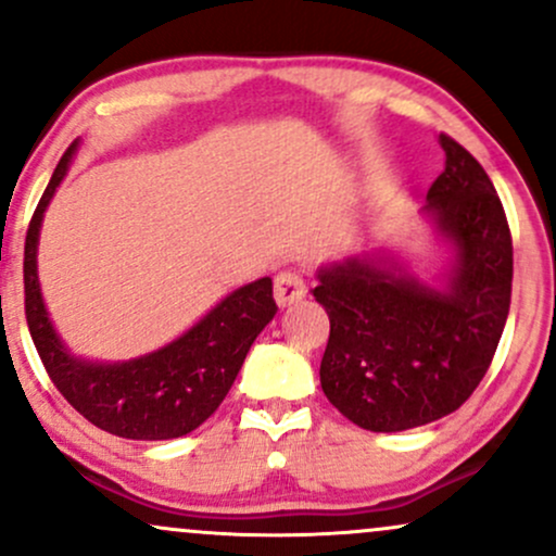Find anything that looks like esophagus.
<instances>
[{
	"mask_svg": "<svg viewBox=\"0 0 556 556\" xmlns=\"http://www.w3.org/2000/svg\"><path fill=\"white\" fill-rule=\"evenodd\" d=\"M303 295H305V282L300 274L282 271L274 277V298H277V303L282 305V308L298 303V300H303Z\"/></svg>",
	"mask_w": 556,
	"mask_h": 556,
	"instance_id": "34e87169",
	"label": "esophagus"
}]
</instances>
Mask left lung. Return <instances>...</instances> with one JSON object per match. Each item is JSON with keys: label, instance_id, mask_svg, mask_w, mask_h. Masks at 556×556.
Instances as JSON below:
<instances>
[{"label": "left lung", "instance_id": "left-lung-1", "mask_svg": "<svg viewBox=\"0 0 556 556\" xmlns=\"http://www.w3.org/2000/svg\"><path fill=\"white\" fill-rule=\"evenodd\" d=\"M444 169L426 212L452 245L444 287L387 264L344 258L318 269L329 314L321 389L368 431H405L455 413L486 376L513 295V235L494 185L470 151L439 136Z\"/></svg>", "mask_w": 556, "mask_h": 556}]
</instances>
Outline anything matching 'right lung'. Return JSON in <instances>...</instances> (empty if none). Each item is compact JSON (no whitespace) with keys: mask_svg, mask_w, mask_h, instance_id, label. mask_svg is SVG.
Returning <instances> with one entry per match:
<instances>
[{"mask_svg":"<svg viewBox=\"0 0 556 556\" xmlns=\"http://www.w3.org/2000/svg\"><path fill=\"white\" fill-rule=\"evenodd\" d=\"M78 140L56 164L25 235V318L49 379L83 418L123 439H177L203 424L227 397L261 329L277 314L271 279L240 287L175 342L123 363L75 358L49 321L38 287L36 251L41 219L65 180Z\"/></svg>","mask_w":556,"mask_h":556,"instance_id":"add662e5","label":"right lung"}]
</instances>
